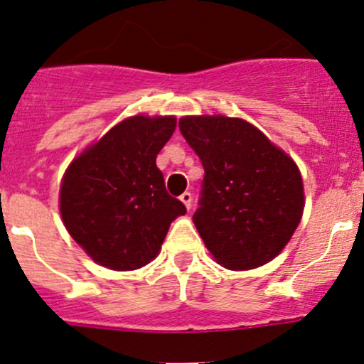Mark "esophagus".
I'll return each instance as SVG.
<instances>
[{
	"label": "esophagus",
	"instance_id": "1",
	"mask_svg": "<svg viewBox=\"0 0 364 364\" xmlns=\"http://www.w3.org/2000/svg\"><path fill=\"white\" fill-rule=\"evenodd\" d=\"M179 200H181L183 204L186 205V209H192V200H193L192 193H190V192H185V193L181 195V197H179Z\"/></svg>",
	"mask_w": 364,
	"mask_h": 364
}]
</instances>
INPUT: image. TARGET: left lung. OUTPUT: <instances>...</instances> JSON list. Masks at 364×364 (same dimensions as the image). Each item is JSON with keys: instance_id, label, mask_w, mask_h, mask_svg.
<instances>
[{"instance_id": "1", "label": "left lung", "mask_w": 364, "mask_h": 364, "mask_svg": "<svg viewBox=\"0 0 364 364\" xmlns=\"http://www.w3.org/2000/svg\"><path fill=\"white\" fill-rule=\"evenodd\" d=\"M179 131L204 166L193 223L205 247L232 270L269 263L304 214L296 164L242 118L183 117Z\"/></svg>"}]
</instances>
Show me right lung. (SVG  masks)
Returning a JSON list of instances; mask_svg holds the SVG:
<instances>
[{
    "instance_id": "1",
    "label": "right lung",
    "mask_w": 364,
    "mask_h": 364,
    "mask_svg": "<svg viewBox=\"0 0 364 364\" xmlns=\"http://www.w3.org/2000/svg\"><path fill=\"white\" fill-rule=\"evenodd\" d=\"M174 117L122 120L80 153L60 183L64 227L87 255L112 270H136L159 255L171 223L186 213L171 197L156 155Z\"/></svg>"
}]
</instances>
